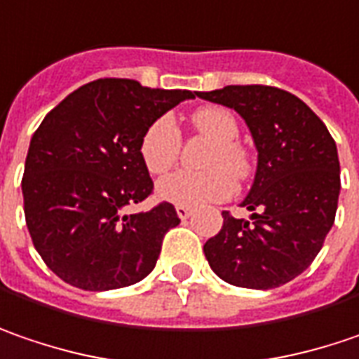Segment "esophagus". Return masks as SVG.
<instances>
[{
    "mask_svg": "<svg viewBox=\"0 0 359 359\" xmlns=\"http://www.w3.org/2000/svg\"><path fill=\"white\" fill-rule=\"evenodd\" d=\"M175 212H177V216H180L182 220H188L189 216L194 214V212H191V208L188 206H175Z\"/></svg>",
    "mask_w": 359,
    "mask_h": 359,
    "instance_id": "obj_1",
    "label": "esophagus"
}]
</instances>
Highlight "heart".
<instances>
[{
    "label": "heart",
    "mask_w": 359,
    "mask_h": 359,
    "mask_svg": "<svg viewBox=\"0 0 359 359\" xmlns=\"http://www.w3.org/2000/svg\"><path fill=\"white\" fill-rule=\"evenodd\" d=\"M191 125L198 133L212 139L214 145L206 155L208 170L175 171L157 184V196L177 206H202L226 200L236 188L231 174L244 180L252 170L250 155L236 141L238 123L230 111L222 107H202L191 115ZM180 147V129L173 117L163 115L145 129L139 143V155L147 170L161 175L175 165Z\"/></svg>",
    "instance_id": "b5f03b06"
}]
</instances>
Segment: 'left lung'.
<instances>
[{"label": "left lung", "instance_id": "left-lung-1", "mask_svg": "<svg viewBox=\"0 0 359 359\" xmlns=\"http://www.w3.org/2000/svg\"><path fill=\"white\" fill-rule=\"evenodd\" d=\"M234 109L257 147V173L241 206L250 222L222 212V230L204 244L210 269L244 289H275L299 277L332 230L339 198L335 141L313 111L275 86L198 93Z\"/></svg>", "mask_w": 359, "mask_h": 359}]
</instances>
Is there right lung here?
I'll return each mask as SVG.
<instances>
[{
  "mask_svg": "<svg viewBox=\"0 0 359 359\" xmlns=\"http://www.w3.org/2000/svg\"><path fill=\"white\" fill-rule=\"evenodd\" d=\"M196 95L100 79L70 93L40 123L24 168V212L38 255L64 283L111 291L155 269L163 236L180 218L168 202L127 214L153 189L139 143L155 118Z\"/></svg>",
  "mask_w": 359,
  "mask_h": 359,
  "instance_id": "obj_1",
  "label": "right lung"
}]
</instances>
